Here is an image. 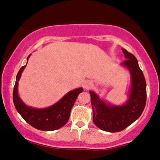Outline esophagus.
<instances>
[{
	"instance_id": "obj_1",
	"label": "esophagus",
	"mask_w": 160,
	"mask_h": 160,
	"mask_svg": "<svg viewBox=\"0 0 160 160\" xmlns=\"http://www.w3.org/2000/svg\"><path fill=\"white\" fill-rule=\"evenodd\" d=\"M93 87V82L91 80H87L84 82V88L86 91H88Z\"/></svg>"
}]
</instances>
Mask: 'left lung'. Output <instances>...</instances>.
<instances>
[{
	"mask_svg": "<svg viewBox=\"0 0 160 160\" xmlns=\"http://www.w3.org/2000/svg\"><path fill=\"white\" fill-rule=\"evenodd\" d=\"M126 61L121 63L129 71L131 85L127 101L121 105H114L101 99L95 91H90L93 108V121L98 128L109 132L123 130L140 117L147 99L146 81L138 66L136 58L122 48Z\"/></svg>",
	"mask_w": 160,
	"mask_h": 160,
	"instance_id": "obj_1",
	"label": "left lung"
}]
</instances>
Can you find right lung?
<instances>
[{
    "label": "right lung",
    "mask_w": 160,
    "mask_h": 160,
    "mask_svg": "<svg viewBox=\"0 0 160 160\" xmlns=\"http://www.w3.org/2000/svg\"><path fill=\"white\" fill-rule=\"evenodd\" d=\"M31 55V54L28 55L27 63ZM26 66L27 63L18 71L13 88V102L17 112L27 123L39 130L53 131L61 128L68 121L71 109L77 97L83 91V88H78L69 91L57 102L47 108H37L29 106L22 101L18 93V82Z\"/></svg>",
    "instance_id": "1"
}]
</instances>
